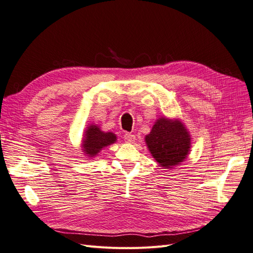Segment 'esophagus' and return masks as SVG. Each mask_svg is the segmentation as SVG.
<instances>
[{
	"instance_id": "34e87169",
	"label": "esophagus",
	"mask_w": 253,
	"mask_h": 253,
	"mask_svg": "<svg viewBox=\"0 0 253 253\" xmlns=\"http://www.w3.org/2000/svg\"><path fill=\"white\" fill-rule=\"evenodd\" d=\"M124 138H125V140H126L127 143H134V142H135V140H136V137H135V135H133V134H128V133L125 134Z\"/></svg>"
}]
</instances>
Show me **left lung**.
<instances>
[{
  "label": "left lung",
  "mask_w": 253,
  "mask_h": 253,
  "mask_svg": "<svg viewBox=\"0 0 253 253\" xmlns=\"http://www.w3.org/2000/svg\"><path fill=\"white\" fill-rule=\"evenodd\" d=\"M144 141L156 163L164 169L185 162L191 151V135L179 118L159 117Z\"/></svg>",
  "instance_id": "left-lung-1"
}]
</instances>
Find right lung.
Segmentation results:
<instances>
[{"mask_svg":"<svg viewBox=\"0 0 253 253\" xmlns=\"http://www.w3.org/2000/svg\"><path fill=\"white\" fill-rule=\"evenodd\" d=\"M117 141V136L112 132H103L98 125L91 124L86 126L81 141V150L88 158H93L108 145Z\"/></svg>","mask_w":253,"mask_h":253,"instance_id":"right-lung-1","label":"right lung"}]
</instances>
